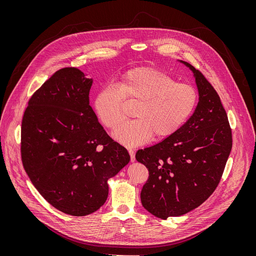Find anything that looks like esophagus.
<instances>
[{"label": "esophagus", "instance_id": "esophagus-1", "mask_svg": "<svg viewBox=\"0 0 256 256\" xmlns=\"http://www.w3.org/2000/svg\"><path fill=\"white\" fill-rule=\"evenodd\" d=\"M128 154H130V161L134 162L135 161V154H134V150L128 148Z\"/></svg>", "mask_w": 256, "mask_h": 256}]
</instances>
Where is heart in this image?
Here are the masks:
<instances>
[{
	"label": "heart",
	"mask_w": 256,
	"mask_h": 256,
	"mask_svg": "<svg viewBox=\"0 0 256 256\" xmlns=\"http://www.w3.org/2000/svg\"><path fill=\"white\" fill-rule=\"evenodd\" d=\"M126 100L136 104L134 121L124 122L113 137L122 145L136 146L152 136L167 138L189 119L198 102L190 84L176 82L170 74L154 68H136L122 74L118 88L106 86L96 96L94 106L102 124L117 128L126 117Z\"/></svg>",
	"instance_id": "1"
}]
</instances>
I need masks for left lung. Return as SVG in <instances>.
<instances>
[{"mask_svg":"<svg viewBox=\"0 0 256 256\" xmlns=\"http://www.w3.org/2000/svg\"><path fill=\"white\" fill-rule=\"evenodd\" d=\"M178 61L195 78L198 102L194 113L176 134L135 156L148 170L142 206L162 220L182 216L206 200L219 184L232 148L219 95L198 70Z\"/></svg>","mask_w":256,"mask_h":256,"instance_id":"obj_1","label":"left lung"}]
</instances>
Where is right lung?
<instances>
[{
    "instance_id": "obj_1",
    "label": "right lung",
    "mask_w": 256,
    "mask_h": 256,
    "mask_svg": "<svg viewBox=\"0 0 256 256\" xmlns=\"http://www.w3.org/2000/svg\"><path fill=\"white\" fill-rule=\"evenodd\" d=\"M92 84L76 68L61 69L30 98L22 121V160L30 182L50 204L78 217L104 204L108 180L130 160L89 106Z\"/></svg>"
}]
</instances>
